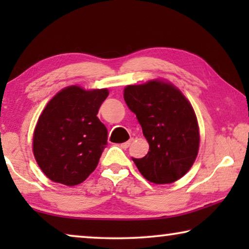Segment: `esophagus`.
Segmentation results:
<instances>
[{"label": "esophagus", "mask_w": 249, "mask_h": 249, "mask_svg": "<svg viewBox=\"0 0 249 249\" xmlns=\"http://www.w3.org/2000/svg\"><path fill=\"white\" fill-rule=\"evenodd\" d=\"M130 144H131V141H128V142H122V144L120 145L122 148L124 149H127L129 146H130Z\"/></svg>", "instance_id": "34e87169"}]
</instances>
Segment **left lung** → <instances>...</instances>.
<instances>
[{
	"instance_id": "1",
	"label": "left lung",
	"mask_w": 249,
	"mask_h": 249,
	"mask_svg": "<svg viewBox=\"0 0 249 249\" xmlns=\"http://www.w3.org/2000/svg\"><path fill=\"white\" fill-rule=\"evenodd\" d=\"M124 98L149 144L144 158H132L139 172L158 185L185 176L199 147L198 124L189 101L178 88L162 80L129 85Z\"/></svg>"
}]
</instances>
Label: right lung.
Segmentation results:
<instances>
[{
  "label": "right lung",
  "mask_w": 249,
  "mask_h": 249,
  "mask_svg": "<svg viewBox=\"0 0 249 249\" xmlns=\"http://www.w3.org/2000/svg\"><path fill=\"white\" fill-rule=\"evenodd\" d=\"M108 90L69 86L44 108L33 137L37 164L54 182L76 186L96 169L107 144V127L97 118Z\"/></svg>",
  "instance_id": "1"
}]
</instances>
